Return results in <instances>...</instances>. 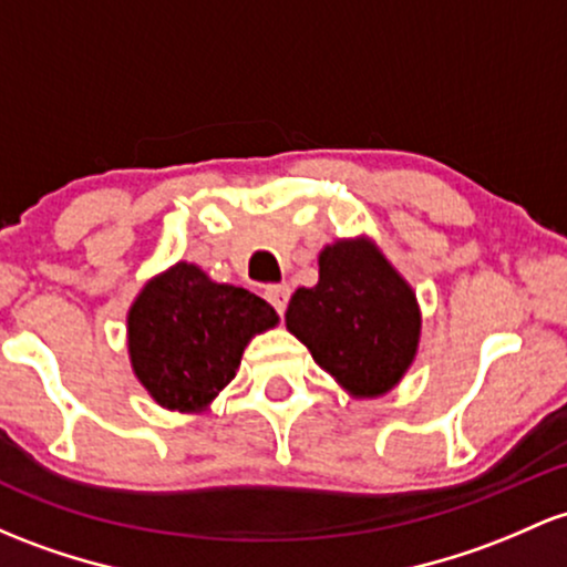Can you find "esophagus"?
Masks as SVG:
<instances>
[{
    "instance_id": "obj_1",
    "label": "esophagus",
    "mask_w": 567,
    "mask_h": 567,
    "mask_svg": "<svg viewBox=\"0 0 567 567\" xmlns=\"http://www.w3.org/2000/svg\"><path fill=\"white\" fill-rule=\"evenodd\" d=\"M266 301H269L279 315H285L290 301V288L288 285H271V288H266Z\"/></svg>"
}]
</instances>
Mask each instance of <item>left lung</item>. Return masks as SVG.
<instances>
[{
  "label": "left lung",
  "instance_id": "obj_1",
  "mask_svg": "<svg viewBox=\"0 0 567 567\" xmlns=\"http://www.w3.org/2000/svg\"><path fill=\"white\" fill-rule=\"evenodd\" d=\"M317 264L320 279L296 290L285 326L352 398L390 393L420 350L412 285L369 236L326 245Z\"/></svg>",
  "mask_w": 567,
  "mask_h": 567
}]
</instances>
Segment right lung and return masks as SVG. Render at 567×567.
Here are the masks:
<instances>
[{"instance_id": "1", "label": "right lung", "mask_w": 567, "mask_h": 567, "mask_svg": "<svg viewBox=\"0 0 567 567\" xmlns=\"http://www.w3.org/2000/svg\"><path fill=\"white\" fill-rule=\"evenodd\" d=\"M277 322L279 315L264 298L177 260L147 279L128 309V360L158 406L207 412L239 371L252 336Z\"/></svg>"}]
</instances>
